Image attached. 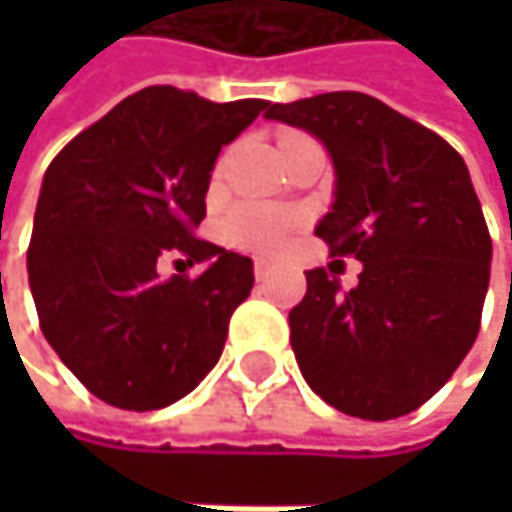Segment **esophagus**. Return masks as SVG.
<instances>
[{
    "mask_svg": "<svg viewBox=\"0 0 512 512\" xmlns=\"http://www.w3.org/2000/svg\"><path fill=\"white\" fill-rule=\"evenodd\" d=\"M273 273H276V264H273V261H267V258H258V261H254V279H258V282H267Z\"/></svg>",
    "mask_w": 512,
    "mask_h": 512,
    "instance_id": "34e87169",
    "label": "esophagus"
}]
</instances>
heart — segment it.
I'll return each instance as SVG.
<instances>
[{
	"label": "heart",
	"instance_id": "1",
	"mask_svg": "<svg viewBox=\"0 0 512 512\" xmlns=\"http://www.w3.org/2000/svg\"><path fill=\"white\" fill-rule=\"evenodd\" d=\"M294 224H298V218L288 211L270 205H242L227 218L224 236L239 248L276 251L285 245V236L294 230Z\"/></svg>",
	"mask_w": 512,
	"mask_h": 512
}]
</instances>
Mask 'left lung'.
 Listing matches in <instances>:
<instances>
[{"label":"left lung","instance_id":"1","mask_svg":"<svg viewBox=\"0 0 512 512\" xmlns=\"http://www.w3.org/2000/svg\"><path fill=\"white\" fill-rule=\"evenodd\" d=\"M270 119L328 147L338 190L316 236L362 261L341 291L307 273L288 313L304 381L331 408L390 421L421 408L470 353L491 273V236L461 153L362 91L273 104Z\"/></svg>","mask_w":512,"mask_h":512}]
</instances>
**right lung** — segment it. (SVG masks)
Instances as JSON below:
<instances>
[{
    "label": "right lung",
    "instance_id": "right-lung-1",
    "mask_svg": "<svg viewBox=\"0 0 512 512\" xmlns=\"http://www.w3.org/2000/svg\"><path fill=\"white\" fill-rule=\"evenodd\" d=\"M267 107L150 85L51 159L27 248L30 291L45 341L107 405L165 408L221 359L254 273L196 227L218 153ZM162 257L206 270L159 280Z\"/></svg>",
    "mask_w": 512,
    "mask_h": 512
}]
</instances>
